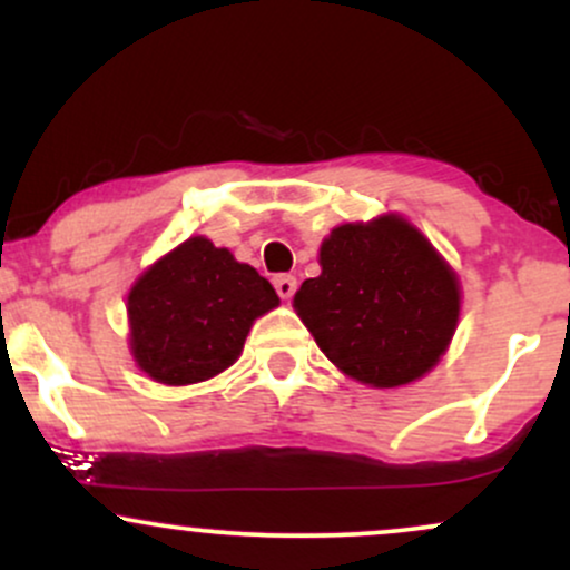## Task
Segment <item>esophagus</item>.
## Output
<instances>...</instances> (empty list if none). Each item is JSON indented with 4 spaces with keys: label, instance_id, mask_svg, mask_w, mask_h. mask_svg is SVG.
<instances>
[{
    "label": "esophagus",
    "instance_id": "obj_1",
    "mask_svg": "<svg viewBox=\"0 0 570 570\" xmlns=\"http://www.w3.org/2000/svg\"><path fill=\"white\" fill-rule=\"evenodd\" d=\"M273 286H276L281 299H292V294L297 292V278H294V276H276V278H273Z\"/></svg>",
    "mask_w": 570,
    "mask_h": 570
}]
</instances>
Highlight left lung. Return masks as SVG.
Returning <instances> with one entry per match:
<instances>
[{
    "mask_svg": "<svg viewBox=\"0 0 570 570\" xmlns=\"http://www.w3.org/2000/svg\"><path fill=\"white\" fill-rule=\"evenodd\" d=\"M294 311L340 372L372 389L415 383L440 364L461 316V284L399 214L337 225Z\"/></svg>",
    "mask_w": 570,
    "mask_h": 570,
    "instance_id": "1",
    "label": "left lung"
}]
</instances>
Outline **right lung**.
I'll use <instances>...</instances> for the list:
<instances>
[{
  "mask_svg": "<svg viewBox=\"0 0 570 570\" xmlns=\"http://www.w3.org/2000/svg\"><path fill=\"white\" fill-rule=\"evenodd\" d=\"M278 303L252 265L193 235L130 286V356L163 385L203 383L238 362L252 324Z\"/></svg>",
  "mask_w": 570,
  "mask_h": 570,
  "instance_id": "right-lung-1",
  "label": "right lung"
}]
</instances>
